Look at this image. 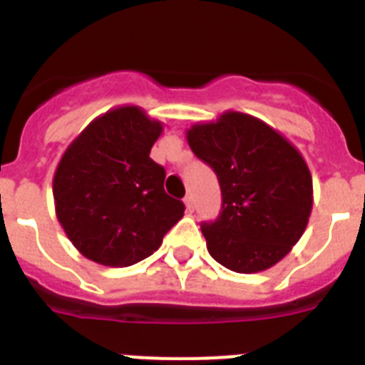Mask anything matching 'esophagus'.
<instances>
[{
    "label": "esophagus",
    "mask_w": 365,
    "mask_h": 365,
    "mask_svg": "<svg viewBox=\"0 0 365 365\" xmlns=\"http://www.w3.org/2000/svg\"><path fill=\"white\" fill-rule=\"evenodd\" d=\"M185 206H186V210L193 212V208H195V201H193L192 195H186V197H185Z\"/></svg>",
    "instance_id": "1"
}]
</instances>
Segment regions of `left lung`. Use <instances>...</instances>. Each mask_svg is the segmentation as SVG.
Instances as JSON below:
<instances>
[{
    "mask_svg": "<svg viewBox=\"0 0 365 365\" xmlns=\"http://www.w3.org/2000/svg\"><path fill=\"white\" fill-rule=\"evenodd\" d=\"M186 140L214 168L221 185V215L201 227L210 256L240 274L282 261L303 235L312 210V175L298 148L241 111L193 124Z\"/></svg>",
    "mask_w": 365,
    "mask_h": 365,
    "instance_id": "8db88e82",
    "label": "left lung"
}]
</instances>
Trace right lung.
Listing matches in <instances>:
<instances>
[{
	"label": "right lung",
	"mask_w": 365,
	"mask_h": 365,
	"mask_svg": "<svg viewBox=\"0 0 365 365\" xmlns=\"http://www.w3.org/2000/svg\"><path fill=\"white\" fill-rule=\"evenodd\" d=\"M164 131L138 106L96 117L63 151L53 177L58 222L74 248L106 267H130L160 247L185 215L164 192L150 151Z\"/></svg>",
	"instance_id": "add662e5"
}]
</instances>
